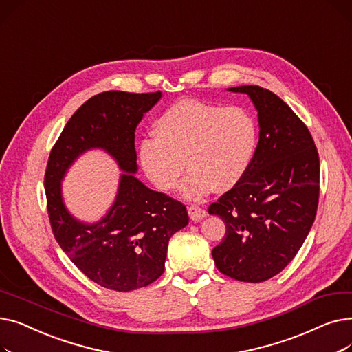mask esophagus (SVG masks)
I'll use <instances>...</instances> for the list:
<instances>
[{"label":"esophagus","mask_w":352,"mask_h":352,"mask_svg":"<svg viewBox=\"0 0 352 352\" xmlns=\"http://www.w3.org/2000/svg\"><path fill=\"white\" fill-rule=\"evenodd\" d=\"M188 215L192 221H201L202 218L207 217V211L199 208L198 206H190L188 207Z\"/></svg>","instance_id":"1"}]
</instances>
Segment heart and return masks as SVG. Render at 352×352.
Here are the masks:
<instances>
[{
	"instance_id": "1",
	"label": "heart",
	"mask_w": 352,
	"mask_h": 352,
	"mask_svg": "<svg viewBox=\"0 0 352 352\" xmlns=\"http://www.w3.org/2000/svg\"><path fill=\"white\" fill-rule=\"evenodd\" d=\"M154 137L138 146L144 174L161 191L177 187L187 166L191 170L179 187L190 201L217 191H228L244 178L258 145V125L243 107H221L181 100L154 122Z\"/></svg>"
}]
</instances>
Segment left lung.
I'll list each match as a JSON object with an SVG mask.
<instances>
[{
	"mask_svg": "<svg viewBox=\"0 0 352 352\" xmlns=\"http://www.w3.org/2000/svg\"><path fill=\"white\" fill-rule=\"evenodd\" d=\"M227 89L252 101L260 140L244 178L208 208L227 228L212 258L234 280L263 283L292 261L314 224L320 158L308 128L278 96L258 85Z\"/></svg>",
	"mask_w": 352,
	"mask_h": 352,
	"instance_id": "8db88e82",
	"label": "left lung"
}]
</instances>
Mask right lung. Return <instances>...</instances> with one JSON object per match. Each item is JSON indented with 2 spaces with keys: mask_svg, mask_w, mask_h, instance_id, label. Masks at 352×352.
Wrapping results in <instances>:
<instances>
[{
  "mask_svg": "<svg viewBox=\"0 0 352 352\" xmlns=\"http://www.w3.org/2000/svg\"><path fill=\"white\" fill-rule=\"evenodd\" d=\"M162 92L107 91L84 102L64 126L48 158L45 195L55 239L91 281L120 292L154 283L164 272L170 238L188 224L186 206L135 177V128ZM107 152L119 165V190L101 220L85 223L65 207L62 181L82 153Z\"/></svg>",
  "mask_w": 352,
  "mask_h": 352,
  "instance_id": "1",
  "label": "right lung"
}]
</instances>
